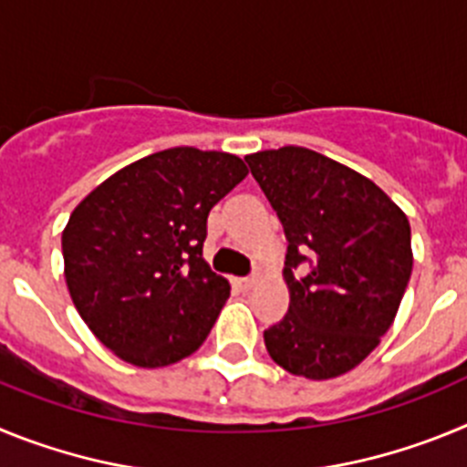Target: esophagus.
<instances>
[{
  "instance_id": "1",
  "label": "esophagus",
  "mask_w": 467,
  "mask_h": 467,
  "mask_svg": "<svg viewBox=\"0 0 467 467\" xmlns=\"http://www.w3.org/2000/svg\"><path fill=\"white\" fill-rule=\"evenodd\" d=\"M236 285L241 287L243 292H250L257 285V278L254 275H245V278H236Z\"/></svg>"
}]
</instances>
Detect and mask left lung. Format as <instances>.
Listing matches in <instances>:
<instances>
[{"instance_id":"obj_1","label":"left lung","mask_w":467,"mask_h":467,"mask_svg":"<svg viewBox=\"0 0 467 467\" xmlns=\"http://www.w3.org/2000/svg\"><path fill=\"white\" fill-rule=\"evenodd\" d=\"M287 238L290 308L264 332L275 365L313 381L341 377L398 316L414 254L407 214L360 172L306 147L245 156ZM312 271L295 279L299 263Z\"/></svg>"}]
</instances>
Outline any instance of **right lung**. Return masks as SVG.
Listing matches in <instances>:
<instances>
[{"mask_svg":"<svg viewBox=\"0 0 467 467\" xmlns=\"http://www.w3.org/2000/svg\"><path fill=\"white\" fill-rule=\"evenodd\" d=\"M245 175L234 154L172 147L107 177L69 214V296L123 362L168 367L205 341L231 290L203 259L208 214Z\"/></svg>","mask_w":467,"mask_h":467,"instance_id":"1","label":"right lung"}]
</instances>
